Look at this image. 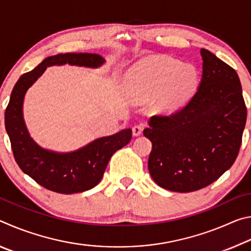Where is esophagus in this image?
<instances>
[{
    "instance_id": "obj_1",
    "label": "esophagus",
    "mask_w": 251,
    "mask_h": 251,
    "mask_svg": "<svg viewBox=\"0 0 251 251\" xmlns=\"http://www.w3.org/2000/svg\"><path fill=\"white\" fill-rule=\"evenodd\" d=\"M143 129H144L143 124H137V125L133 126V135L134 136H139L143 133Z\"/></svg>"
}]
</instances>
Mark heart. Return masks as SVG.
<instances>
[{
  "mask_svg": "<svg viewBox=\"0 0 251 251\" xmlns=\"http://www.w3.org/2000/svg\"><path fill=\"white\" fill-rule=\"evenodd\" d=\"M198 82L196 67L168 56L142 59L127 71L125 91L138 103L155 96L158 113H174L190 99Z\"/></svg>",
  "mask_w": 251,
  "mask_h": 251,
  "instance_id": "b5f03b06",
  "label": "heart"
}]
</instances>
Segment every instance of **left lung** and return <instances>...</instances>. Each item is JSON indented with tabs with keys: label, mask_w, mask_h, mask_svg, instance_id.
<instances>
[{
	"label": "left lung",
	"mask_w": 251,
	"mask_h": 251,
	"mask_svg": "<svg viewBox=\"0 0 251 251\" xmlns=\"http://www.w3.org/2000/svg\"><path fill=\"white\" fill-rule=\"evenodd\" d=\"M202 76L185 107L152 116L144 129L151 142L148 169L161 188L177 193L201 189L232 166L247 120L236 71L201 49Z\"/></svg>",
	"instance_id": "obj_1"
}]
</instances>
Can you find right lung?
Returning <instances> with one entry per match:
<instances>
[{
	"label": "right lung",
	"mask_w": 251,
	"mask_h": 251,
	"mask_svg": "<svg viewBox=\"0 0 251 251\" xmlns=\"http://www.w3.org/2000/svg\"><path fill=\"white\" fill-rule=\"evenodd\" d=\"M105 59L99 54L65 53L46 57L41 64L23 74L14 85L5 109V128L16 163L23 173L44 188L59 194L82 193L95 187L113 154L130 142L131 129L97 138L71 152L48 151L33 141L23 118L24 95L36 79L52 65L100 67Z\"/></svg>",
	"instance_id": "1"
}]
</instances>
